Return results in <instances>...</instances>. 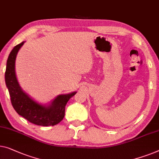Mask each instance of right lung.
Returning <instances> with one entry per match:
<instances>
[{"label":"right lung","mask_w":159,"mask_h":159,"mask_svg":"<svg viewBox=\"0 0 159 159\" xmlns=\"http://www.w3.org/2000/svg\"><path fill=\"white\" fill-rule=\"evenodd\" d=\"M24 42L16 46L7 59L5 82L11 103L17 113L30 123L41 126L55 125L63 120L66 103L77 92L59 95L50 102L42 104L23 90L16 74L15 64L18 52Z\"/></svg>","instance_id":"right-lung-1"}]
</instances>
